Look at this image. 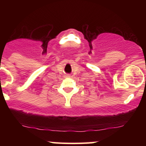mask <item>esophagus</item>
<instances>
[{
  "instance_id": "esophagus-1",
  "label": "esophagus",
  "mask_w": 146,
  "mask_h": 146,
  "mask_svg": "<svg viewBox=\"0 0 146 146\" xmlns=\"http://www.w3.org/2000/svg\"><path fill=\"white\" fill-rule=\"evenodd\" d=\"M65 76H66V77H67V78L70 77V74H66V75H65Z\"/></svg>"
}]
</instances>
